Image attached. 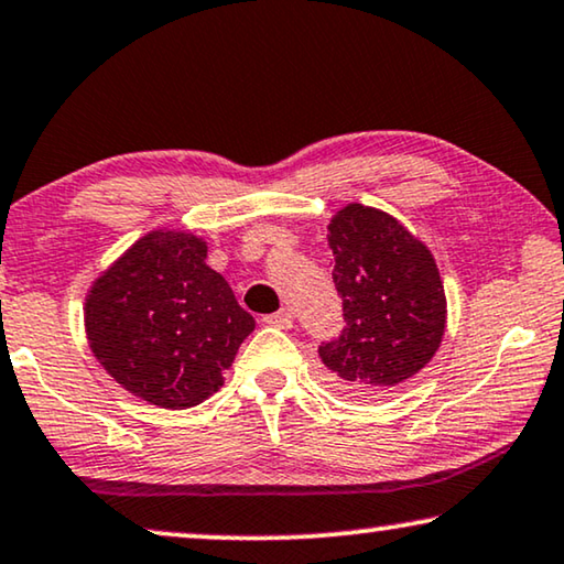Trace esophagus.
Listing matches in <instances>:
<instances>
[{
    "mask_svg": "<svg viewBox=\"0 0 564 564\" xmlns=\"http://www.w3.org/2000/svg\"><path fill=\"white\" fill-rule=\"evenodd\" d=\"M265 324H271V327H279V329H291L293 327V314L289 312V308H281V312L265 316Z\"/></svg>",
    "mask_w": 564,
    "mask_h": 564,
    "instance_id": "34e87169",
    "label": "esophagus"
}]
</instances>
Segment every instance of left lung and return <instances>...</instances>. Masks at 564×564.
Segmentation results:
<instances>
[{"mask_svg":"<svg viewBox=\"0 0 564 564\" xmlns=\"http://www.w3.org/2000/svg\"><path fill=\"white\" fill-rule=\"evenodd\" d=\"M345 329L319 345L332 383L380 395L416 376L440 350L447 299L437 263L391 214L347 204L329 221Z\"/></svg>","mask_w":564,"mask_h":564,"instance_id":"obj_1","label":"left lung"}]
</instances>
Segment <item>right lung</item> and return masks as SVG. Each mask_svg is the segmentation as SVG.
<instances>
[{
	"instance_id": "right-lung-1",
	"label": "right lung",
	"mask_w": 564,
	"mask_h": 564,
	"mask_svg": "<svg viewBox=\"0 0 564 564\" xmlns=\"http://www.w3.org/2000/svg\"><path fill=\"white\" fill-rule=\"evenodd\" d=\"M91 352L127 391L163 409L196 406L225 386L256 329L206 242L155 229L94 281L84 306Z\"/></svg>"
}]
</instances>
